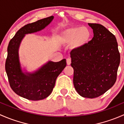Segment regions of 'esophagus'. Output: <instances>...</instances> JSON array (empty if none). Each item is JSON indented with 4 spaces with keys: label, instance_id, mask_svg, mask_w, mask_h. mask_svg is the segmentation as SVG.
<instances>
[{
    "label": "esophagus",
    "instance_id": "esophagus-1",
    "mask_svg": "<svg viewBox=\"0 0 124 124\" xmlns=\"http://www.w3.org/2000/svg\"><path fill=\"white\" fill-rule=\"evenodd\" d=\"M70 64H71V58H67V64L70 65Z\"/></svg>",
    "mask_w": 124,
    "mask_h": 124
}]
</instances>
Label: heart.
<instances>
[{
  "label": "heart",
  "instance_id": "obj_1",
  "mask_svg": "<svg viewBox=\"0 0 124 124\" xmlns=\"http://www.w3.org/2000/svg\"><path fill=\"white\" fill-rule=\"evenodd\" d=\"M91 32L86 27H75L64 30L60 35L61 41L64 44L73 43L75 47L79 48L88 42Z\"/></svg>",
  "mask_w": 124,
  "mask_h": 124
}]
</instances>
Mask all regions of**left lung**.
Here are the masks:
<instances>
[{
    "mask_svg": "<svg viewBox=\"0 0 124 124\" xmlns=\"http://www.w3.org/2000/svg\"><path fill=\"white\" fill-rule=\"evenodd\" d=\"M94 37L70 52L75 90L83 97H98L116 81L120 54L115 35L99 24L88 23Z\"/></svg>",
    "mask_w": 124,
    "mask_h": 124,
    "instance_id": "left-lung-1",
    "label": "left lung"
}]
</instances>
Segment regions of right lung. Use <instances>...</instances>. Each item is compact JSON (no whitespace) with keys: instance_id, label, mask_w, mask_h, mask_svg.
<instances>
[{"instance_id":"1","label":"right lung","mask_w":124,"mask_h":124,"mask_svg":"<svg viewBox=\"0 0 124 124\" xmlns=\"http://www.w3.org/2000/svg\"><path fill=\"white\" fill-rule=\"evenodd\" d=\"M53 18L51 16L25 25L16 33L8 46L5 70L10 86L17 95L28 100H43L49 96L57 78L66 66V59L58 62L49 61L33 73L23 72L20 66L18 49L25 34L40 31Z\"/></svg>"}]
</instances>
